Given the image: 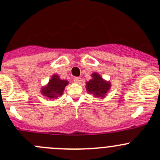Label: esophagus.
<instances>
[{
    "instance_id": "1",
    "label": "esophagus",
    "mask_w": 160,
    "mask_h": 160,
    "mask_svg": "<svg viewBox=\"0 0 160 160\" xmlns=\"http://www.w3.org/2000/svg\"><path fill=\"white\" fill-rule=\"evenodd\" d=\"M74 82L77 83H80L81 82V78H80V77H74Z\"/></svg>"
}]
</instances>
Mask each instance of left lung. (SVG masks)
I'll list each match as a JSON object with an SVG mask.
<instances>
[{"label": "left lung", "instance_id": "obj_1", "mask_svg": "<svg viewBox=\"0 0 160 160\" xmlns=\"http://www.w3.org/2000/svg\"><path fill=\"white\" fill-rule=\"evenodd\" d=\"M91 76L93 77V79L87 83V90L89 93L94 94L97 98H103L110 88V83L104 81L96 72Z\"/></svg>", "mask_w": 160, "mask_h": 160}]
</instances>
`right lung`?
Returning <instances> with one entry per match:
<instances>
[{"mask_svg": "<svg viewBox=\"0 0 160 160\" xmlns=\"http://www.w3.org/2000/svg\"><path fill=\"white\" fill-rule=\"evenodd\" d=\"M68 84L67 80H60L57 75H53L51 80H49L47 87L43 88L42 93L44 96L47 97L49 99L57 98L62 95L64 88Z\"/></svg>", "mask_w": 160, "mask_h": 160, "instance_id": "add662e5", "label": "right lung"}]
</instances>
